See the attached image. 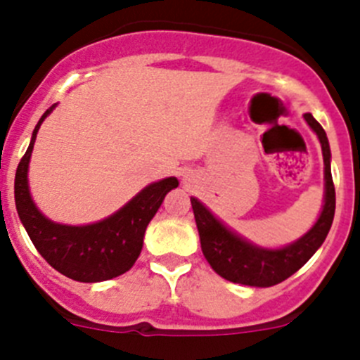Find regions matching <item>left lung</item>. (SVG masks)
Listing matches in <instances>:
<instances>
[{
	"label": "left lung",
	"mask_w": 360,
	"mask_h": 360,
	"mask_svg": "<svg viewBox=\"0 0 360 360\" xmlns=\"http://www.w3.org/2000/svg\"><path fill=\"white\" fill-rule=\"evenodd\" d=\"M303 117L311 131L317 135L321 149H323L324 198L317 221L299 240L279 249H266V247L254 245L241 238L238 232L231 231L198 198H191L203 256L216 274L227 281L262 288L278 285L295 274L316 254V250L328 236L333 214H335V187H333L332 169H330L332 153H330L328 136L321 128V124L311 117V113H304Z\"/></svg>",
	"instance_id": "left-lung-1"
}]
</instances>
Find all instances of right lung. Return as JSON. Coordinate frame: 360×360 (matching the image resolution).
<instances>
[{
  "mask_svg": "<svg viewBox=\"0 0 360 360\" xmlns=\"http://www.w3.org/2000/svg\"><path fill=\"white\" fill-rule=\"evenodd\" d=\"M56 108L44 111L32 133L30 146L15 171L14 198L19 219L37 252L63 276L81 283H98L128 272L141 256L144 234L165 195L178 187L174 176L146 186L108 218L88 225H66L49 219L32 200L28 164L41 124Z\"/></svg>",
  "mask_w": 360,
  "mask_h": 360,
  "instance_id": "1",
  "label": "right lung"
}]
</instances>
